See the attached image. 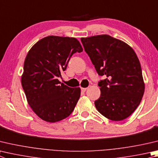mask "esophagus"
I'll list each match as a JSON object with an SVG mask.
<instances>
[{"label":"esophagus","instance_id":"1","mask_svg":"<svg viewBox=\"0 0 158 158\" xmlns=\"http://www.w3.org/2000/svg\"><path fill=\"white\" fill-rule=\"evenodd\" d=\"M81 90L82 92H85L87 90V88H81Z\"/></svg>","mask_w":158,"mask_h":158}]
</instances>
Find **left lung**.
<instances>
[{"instance_id":"left-lung-1","label":"left lung","mask_w":158,"mask_h":158,"mask_svg":"<svg viewBox=\"0 0 158 158\" xmlns=\"http://www.w3.org/2000/svg\"><path fill=\"white\" fill-rule=\"evenodd\" d=\"M81 41L99 75L107 77L98 84L101 95L94 102L97 110L112 121L127 118L138 106L144 93L137 54L127 44L107 34Z\"/></svg>"}]
</instances>
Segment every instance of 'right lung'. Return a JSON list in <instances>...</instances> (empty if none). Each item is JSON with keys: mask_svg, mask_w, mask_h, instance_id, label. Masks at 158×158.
Listing matches in <instances>:
<instances>
[{"mask_svg": "<svg viewBox=\"0 0 158 158\" xmlns=\"http://www.w3.org/2000/svg\"><path fill=\"white\" fill-rule=\"evenodd\" d=\"M82 51L75 38L48 36L39 40L28 52L21 84L28 104L41 119L56 122L74 110L81 89L68 87L58 79L73 54Z\"/></svg>", "mask_w": 158, "mask_h": 158, "instance_id": "obj_1", "label": "right lung"}]
</instances>
